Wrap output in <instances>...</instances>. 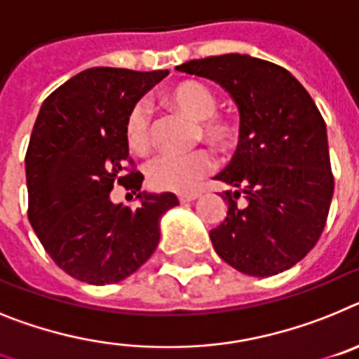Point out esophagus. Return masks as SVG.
Instances as JSON below:
<instances>
[{
  "instance_id": "1",
  "label": "esophagus",
  "mask_w": 359,
  "mask_h": 359,
  "mask_svg": "<svg viewBox=\"0 0 359 359\" xmlns=\"http://www.w3.org/2000/svg\"><path fill=\"white\" fill-rule=\"evenodd\" d=\"M198 197H201L198 193H179V201L182 202V204H186V202L197 201Z\"/></svg>"
}]
</instances>
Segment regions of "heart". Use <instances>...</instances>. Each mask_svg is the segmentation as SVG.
<instances>
[{
	"label": "heart",
	"instance_id": "obj_1",
	"mask_svg": "<svg viewBox=\"0 0 359 359\" xmlns=\"http://www.w3.org/2000/svg\"><path fill=\"white\" fill-rule=\"evenodd\" d=\"M162 101L171 110L195 121V139H205L215 146H224L233 137L231 121L215 114L217 99L204 83L186 79L164 92ZM128 146L142 154L151 142V121L146 106L137 102L124 121ZM213 168V158L205 149H195L184 155H158L146 166V177L151 188L164 191H191L198 180Z\"/></svg>",
	"mask_w": 359,
	"mask_h": 359
}]
</instances>
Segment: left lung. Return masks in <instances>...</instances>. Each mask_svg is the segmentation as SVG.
Instances as JSON below:
<instances>
[{
    "label": "left lung",
    "mask_w": 359,
    "mask_h": 359,
    "mask_svg": "<svg viewBox=\"0 0 359 359\" xmlns=\"http://www.w3.org/2000/svg\"><path fill=\"white\" fill-rule=\"evenodd\" d=\"M177 70L218 83L240 111L236 151L215 177L236 188L222 195L227 217L210 231L215 251L249 276L289 269L316 245L334 193L322 114L294 76L264 59L211 55Z\"/></svg>",
    "instance_id": "8db88e82"
}]
</instances>
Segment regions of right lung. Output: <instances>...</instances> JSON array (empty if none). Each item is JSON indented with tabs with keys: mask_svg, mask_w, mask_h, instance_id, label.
Instances as JSON below:
<instances>
[{
	"mask_svg": "<svg viewBox=\"0 0 359 359\" xmlns=\"http://www.w3.org/2000/svg\"><path fill=\"white\" fill-rule=\"evenodd\" d=\"M168 74L88 68L50 93L37 115L25 155L29 220L50 258L81 282L106 285L135 273L157 249L161 217L179 204L173 193L141 191L144 177L124 135L130 108ZM114 183L142 205H114Z\"/></svg>",
	"mask_w": 359,
	"mask_h": 359,
	"instance_id": "add662e5",
	"label": "right lung"
}]
</instances>
